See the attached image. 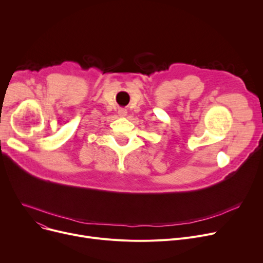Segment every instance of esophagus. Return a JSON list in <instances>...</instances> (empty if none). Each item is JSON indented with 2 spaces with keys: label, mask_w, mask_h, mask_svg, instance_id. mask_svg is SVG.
Masks as SVG:
<instances>
[{
  "label": "esophagus",
  "mask_w": 263,
  "mask_h": 263,
  "mask_svg": "<svg viewBox=\"0 0 263 263\" xmlns=\"http://www.w3.org/2000/svg\"><path fill=\"white\" fill-rule=\"evenodd\" d=\"M118 115L120 116V117H124L127 115V109H124V108H120L119 110H118Z\"/></svg>",
  "instance_id": "obj_1"
}]
</instances>
